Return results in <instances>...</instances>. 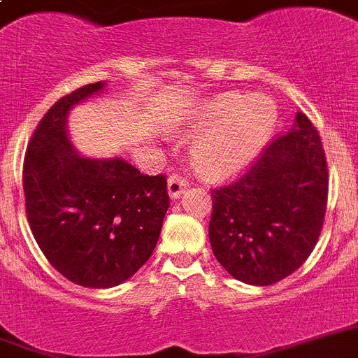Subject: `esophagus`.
I'll return each instance as SVG.
<instances>
[{
	"label": "esophagus",
	"instance_id": "34e87169",
	"mask_svg": "<svg viewBox=\"0 0 358 358\" xmlns=\"http://www.w3.org/2000/svg\"><path fill=\"white\" fill-rule=\"evenodd\" d=\"M187 187H189V182H187L183 176L173 175L169 176V180H167V194H169V198L171 199H176L180 198L182 192H185Z\"/></svg>",
	"mask_w": 358,
	"mask_h": 358
}]
</instances>
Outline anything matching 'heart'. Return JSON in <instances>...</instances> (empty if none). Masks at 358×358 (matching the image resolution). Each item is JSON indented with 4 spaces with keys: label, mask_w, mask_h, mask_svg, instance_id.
Segmentation results:
<instances>
[{
    "label": "heart",
    "mask_w": 358,
    "mask_h": 358,
    "mask_svg": "<svg viewBox=\"0 0 358 358\" xmlns=\"http://www.w3.org/2000/svg\"><path fill=\"white\" fill-rule=\"evenodd\" d=\"M276 107L267 96L223 92L196 105L182 131L196 135L192 164L208 180H227L246 169L271 139Z\"/></svg>",
    "instance_id": "heart-1"
}]
</instances>
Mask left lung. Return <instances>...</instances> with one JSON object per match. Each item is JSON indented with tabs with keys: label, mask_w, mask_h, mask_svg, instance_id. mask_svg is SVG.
Returning <instances> with one entry per match:
<instances>
[{
	"label": "left lung",
	"mask_w": 358,
	"mask_h": 358,
	"mask_svg": "<svg viewBox=\"0 0 358 358\" xmlns=\"http://www.w3.org/2000/svg\"><path fill=\"white\" fill-rule=\"evenodd\" d=\"M212 198L208 239L235 280L264 287L292 275L320 239L328 198L323 144L307 115L298 112L291 130Z\"/></svg>",
	"instance_id": "left-lung-1"
}]
</instances>
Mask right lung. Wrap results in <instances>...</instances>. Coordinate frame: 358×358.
Here are the masks:
<instances>
[{"mask_svg":"<svg viewBox=\"0 0 358 358\" xmlns=\"http://www.w3.org/2000/svg\"><path fill=\"white\" fill-rule=\"evenodd\" d=\"M105 87L91 83L55 103L34 131L22 167L38 248L60 275L91 289L115 287L139 271L169 208L164 175H141L121 157L80 155L71 143L69 112Z\"/></svg>","mask_w":358,"mask_h":358,"instance_id":"obj_1","label":"right lung"}]
</instances>
